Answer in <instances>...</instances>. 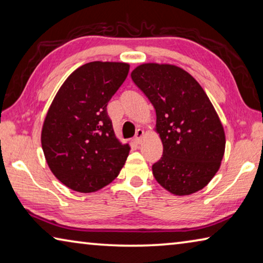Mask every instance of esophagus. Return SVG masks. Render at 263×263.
Segmentation results:
<instances>
[{
  "label": "esophagus",
  "mask_w": 263,
  "mask_h": 263,
  "mask_svg": "<svg viewBox=\"0 0 263 263\" xmlns=\"http://www.w3.org/2000/svg\"><path fill=\"white\" fill-rule=\"evenodd\" d=\"M144 130H138L137 132H136V136H135V138H133V141H135V144H137V145H139V144H141V141H142V138H144Z\"/></svg>",
  "instance_id": "1"
}]
</instances>
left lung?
Wrapping results in <instances>:
<instances>
[{
    "instance_id": "8db88e82",
    "label": "left lung",
    "mask_w": 263,
    "mask_h": 263,
    "mask_svg": "<svg viewBox=\"0 0 263 263\" xmlns=\"http://www.w3.org/2000/svg\"><path fill=\"white\" fill-rule=\"evenodd\" d=\"M131 78L157 112L163 154L152 166L155 180L175 196L197 193L219 171L225 153L224 127L211 101L179 66L147 62Z\"/></svg>"
}]
</instances>
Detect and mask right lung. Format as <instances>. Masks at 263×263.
I'll return each instance as SVG.
<instances>
[{"label":"right lung","mask_w":263,"mask_h":263,"mask_svg":"<svg viewBox=\"0 0 263 263\" xmlns=\"http://www.w3.org/2000/svg\"><path fill=\"white\" fill-rule=\"evenodd\" d=\"M126 62L92 61L65 80L42 128V147L58 180L78 193H95L123 168L130 145L115 135L106 105L127 77Z\"/></svg>","instance_id":"1"}]
</instances>
